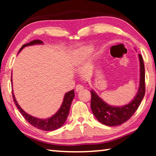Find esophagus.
<instances>
[{"mask_svg": "<svg viewBox=\"0 0 156 156\" xmlns=\"http://www.w3.org/2000/svg\"><path fill=\"white\" fill-rule=\"evenodd\" d=\"M83 89H84V87L82 85H80V84H78V85H76V91H80L81 90H83Z\"/></svg>", "mask_w": 156, "mask_h": 156, "instance_id": "esophagus-1", "label": "esophagus"}]
</instances>
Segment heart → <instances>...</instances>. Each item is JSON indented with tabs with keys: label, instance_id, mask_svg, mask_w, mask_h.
I'll return each instance as SVG.
<instances>
[{
	"label": "heart",
	"instance_id": "obj_1",
	"mask_svg": "<svg viewBox=\"0 0 156 156\" xmlns=\"http://www.w3.org/2000/svg\"><path fill=\"white\" fill-rule=\"evenodd\" d=\"M94 51V47L91 46H86L82 48L78 52L75 58L76 64H80L84 62L87 58L91 56Z\"/></svg>",
	"mask_w": 156,
	"mask_h": 156
}]
</instances>
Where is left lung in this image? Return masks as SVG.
<instances>
[{"mask_svg": "<svg viewBox=\"0 0 156 156\" xmlns=\"http://www.w3.org/2000/svg\"><path fill=\"white\" fill-rule=\"evenodd\" d=\"M140 61V83L138 92L134 98L122 106H112L105 102L91 89V108L94 115L100 122L105 125L114 126L125 122L130 118L141 103L145 94V72L142 57L138 54Z\"/></svg>", "mask_w": 156, "mask_h": 156, "instance_id": "obj_1", "label": "left lung"}]
</instances>
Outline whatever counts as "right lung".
<instances>
[{"label": "right lung", "mask_w": 156, "mask_h": 156, "mask_svg": "<svg viewBox=\"0 0 156 156\" xmlns=\"http://www.w3.org/2000/svg\"><path fill=\"white\" fill-rule=\"evenodd\" d=\"M43 42L40 40H34L31 41L30 43L23 44L22 47L20 49V51L18 53L22 50L24 47L31 45H34V44H43ZM11 82L12 83V77L11 79ZM12 95L13 98H14V101L15 102L16 105L18 108V109L20 111L21 114L23 115L25 119L27 121V122L31 124V125L34 126V127H36L37 129H41L43 131H51L54 130H56V129H59L60 127L64 125L66 120H67V116L69 113V109L71 105H72V100L73 98L75 96L74 94V89L71 90L67 92L65 94L64 98H63L62 103L60 106V109L58 110V112L55 113V114L51 116L50 118H47V119H41V118H38L34 117V116L31 115L28 113H26L22 108L20 107V105L16 100V98L14 96V92L12 90Z\"/></svg>", "instance_id": "right-lung-1"}]
</instances>
